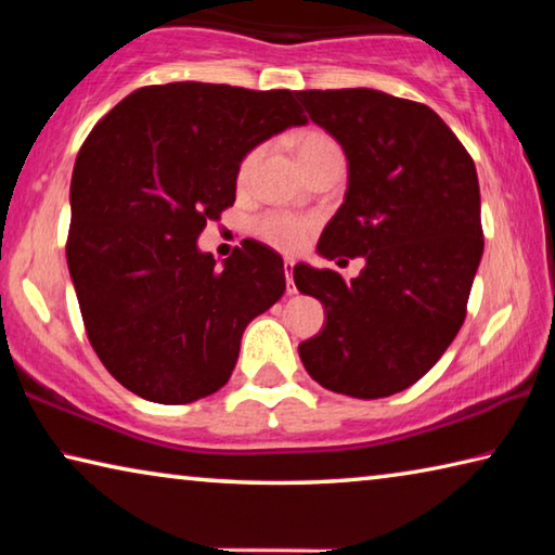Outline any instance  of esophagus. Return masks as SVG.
<instances>
[{
    "mask_svg": "<svg viewBox=\"0 0 555 555\" xmlns=\"http://www.w3.org/2000/svg\"><path fill=\"white\" fill-rule=\"evenodd\" d=\"M284 274H286V291H288V294H296V286H294V261H291V259L284 261Z\"/></svg>",
    "mask_w": 555,
    "mask_h": 555,
    "instance_id": "1",
    "label": "esophagus"
}]
</instances>
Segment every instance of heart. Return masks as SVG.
Returning a JSON list of instances; mask_svg holds the SVG:
<instances>
[{"mask_svg": "<svg viewBox=\"0 0 555 555\" xmlns=\"http://www.w3.org/2000/svg\"><path fill=\"white\" fill-rule=\"evenodd\" d=\"M296 162L300 166V171L311 168L313 164L321 162L325 156L333 154H343L340 146H337L335 139L331 134H325L321 129H304L296 137ZM261 158V146L251 149V152L244 154L237 168V183L244 185L249 181L251 171L259 164ZM255 230L261 240L271 247L284 249V251H296L306 244L308 234H311V220L298 218V215H288V212H264L259 215L255 222Z\"/></svg>", "mask_w": 555, "mask_h": 555, "instance_id": "heart-1", "label": "heart"}]
</instances>
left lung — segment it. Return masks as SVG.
Here are the masks:
<instances>
[{"label":"left lung","mask_w":555,"mask_h":555,"mask_svg":"<svg viewBox=\"0 0 555 555\" xmlns=\"http://www.w3.org/2000/svg\"><path fill=\"white\" fill-rule=\"evenodd\" d=\"M347 156L345 203L325 224V259L364 257L360 276L294 267L325 327L298 345L321 387L382 399L416 384L455 340L482 259L473 156L434 109L370 88L296 92ZM343 261V259H340Z\"/></svg>","instance_id":"8db88e82"}]
</instances>
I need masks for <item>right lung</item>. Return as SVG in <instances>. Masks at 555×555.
Returning a JSON list of instances; mask_svg holds the SVG:
<instances>
[{
	"mask_svg": "<svg viewBox=\"0 0 555 555\" xmlns=\"http://www.w3.org/2000/svg\"><path fill=\"white\" fill-rule=\"evenodd\" d=\"M291 90L212 82L139 88L80 146L65 242L88 340L121 387L191 403L224 387L251 318L284 296V259L244 240L198 249L234 203L244 154L306 125Z\"/></svg>",
	"mask_w": 555,
	"mask_h": 555,
	"instance_id": "add662e5",
	"label": "right lung"
}]
</instances>
